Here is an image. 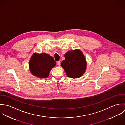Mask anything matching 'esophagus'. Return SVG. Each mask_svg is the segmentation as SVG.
Returning a JSON list of instances; mask_svg holds the SVG:
<instances>
[{
  "mask_svg": "<svg viewBox=\"0 0 125 125\" xmlns=\"http://www.w3.org/2000/svg\"><path fill=\"white\" fill-rule=\"evenodd\" d=\"M57 64L58 66H59L60 65V61H58V62H57Z\"/></svg>",
  "mask_w": 125,
  "mask_h": 125,
  "instance_id": "esophagus-1",
  "label": "esophagus"
}]
</instances>
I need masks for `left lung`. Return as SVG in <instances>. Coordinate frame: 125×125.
Segmentation results:
<instances>
[{
    "instance_id": "obj_1",
    "label": "left lung",
    "mask_w": 125,
    "mask_h": 125,
    "mask_svg": "<svg viewBox=\"0 0 125 125\" xmlns=\"http://www.w3.org/2000/svg\"><path fill=\"white\" fill-rule=\"evenodd\" d=\"M61 66L67 75L71 78H78L82 76L86 69V59L81 52L78 50L68 51L64 55Z\"/></svg>"
}]
</instances>
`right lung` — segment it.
Segmentation results:
<instances>
[{"label": "right lung", "mask_w": 125, "mask_h": 125, "mask_svg": "<svg viewBox=\"0 0 125 125\" xmlns=\"http://www.w3.org/2000/svg\"><path fill=\"white\" fill-rule=\"evenodd\" d=\"M56 65L53 58L46 53L34 54L29 62V68L31 73L40 78L49 76L51 70Z\"/></svg>", "instance_id": "obj_1"}]
</instances>
